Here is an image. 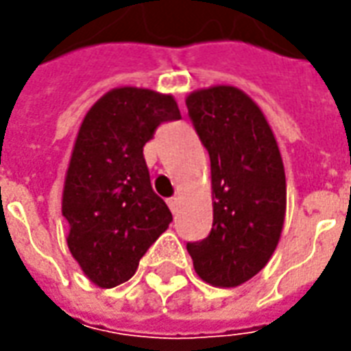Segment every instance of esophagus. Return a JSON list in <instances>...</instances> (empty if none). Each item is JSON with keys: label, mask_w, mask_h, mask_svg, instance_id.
Segmentation results:
<instances>
[{"label": "esophagus", "mask_w": 351, "mask_h": 351, "mask_svg": "<svg viewBox=\"0 0 351 351\" xmlns=\"http://www.w3.org/2000/svg\"><path fill=\"white\" fill-rule=\"evenodd\" d=\"M167 205H169V208H171V210H173V213H176V210H178V206H180V197H171L167 201Z\"/></svg>", "instance_id": "34e87169"}]
</instances>
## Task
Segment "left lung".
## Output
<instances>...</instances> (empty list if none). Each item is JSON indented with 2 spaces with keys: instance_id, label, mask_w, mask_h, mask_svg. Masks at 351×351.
<instances>
[{
  "instance_id": "obj_1",
  "label": "left lung",
  "mask_w": 351,
  "mask_h": 351,
  "mask_svg": "<svg viewBox=\"0 0 351 351\" xmlns=\"http://www.w3.org/2000/svg\"><path fill=\"white\" fill-rule=\"evenodd\" d=\"M210 156L213 229L188 243L193 269L216 287L254 278L278 246L286 218V173L263 110L235 86L201 88L186 97Z\"/></svg>"
}]
</instances>
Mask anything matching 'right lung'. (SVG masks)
Returning a JSON list of instances; mask_svg holds the SVG:
<instances>
[{
  "label": "right lung",
  "mask_w": 351,
  "mask_h": 351,
  "mask_svg": "<svg viewBox=\"0 0 351 351\" xmlns=\"http://www.w3.org/2000/svg\"><path fill=\"white\" fill-rule=\"evenodd\" d=\"M180 118L173 95L120 86L95 101L80 123L62 214L69 252L97 287L128 282L173 220L154 193L143 146L160 123Z\"/></svg>",
  "instance_id": "1"
}]
</instances>
